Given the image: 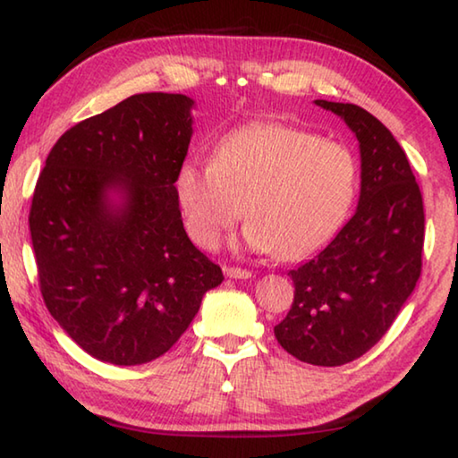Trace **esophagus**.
<instances>
[{
  "instance_id": "obj_1",
  "label": "esophagus",
  "mask_w": 458,
  "mask_h": 458,
  "mask_svg": "<svg viewBox=\"0 0 458 458\" xmlns=\"http://www.w3.org/2000/svg\"><path fill=\"white\" fill-rule=\"evenodd\" d=\"M224 275L230 278H250L252 276L250 270L240 268V267H224Z\"/></svg>"
}]
</instances>
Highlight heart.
Listing matches in <instances>:
<instances>
[{"label": "heart", "mask_w": 458, "mask_h": 458, "mask_svg": "<svg viewBox=\"0 0 458 458\" xmlns=\"http://www.w3.org/2000/svg\"><path fill=\"white\" fill-rule=\"evenodd\" d=\"M358 188L350 147L284 123H248L216 143L212 161L185 159L175 190L193 242L214 248L246 214L252 250L301 260L344 224Z\"/></svg>", "instance_id": "b5f03b06"}]
</instances>
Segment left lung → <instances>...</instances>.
<instances>
[{"label": "left lung", "instance_id": "left-lung-1", "mask_svg": "<svg viewBox=\"0 0 458 458\" xmlns=\"http://www.w3.org/2000/svg\"><path fill=\"white\" fill-rule=\"evenodd\" d=\"M315 103L358 137L361 196L339 234L289 273L294 299L275 335L293 358L335 368L369 352L414 291L422 273L424 206L404 149L374 114L352 103Z\"/></svg>", "mask_w": 458, "mask_h": 458}]
</instances>
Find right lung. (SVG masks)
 <instances>
[{
  "mask_svg": "<svg viewBox=\"0 0 458 458\" xmlns=\"http://www.w3.org/2000/svg\"><path fill=\"white\" fill-rule=\"evenodd\" d=\"M193 100L141 92L76 123L46 157L30 208L38 284L84 352L139 366L174 347L222 268L185 234L175 174ZM126 191L114 211L106 191Z\"/></svg>",
  "mask_w": 458,
  "mask_h": 458,
  "instance_id": "add662e5",
  "label": "right lung"
}]
</instances>
